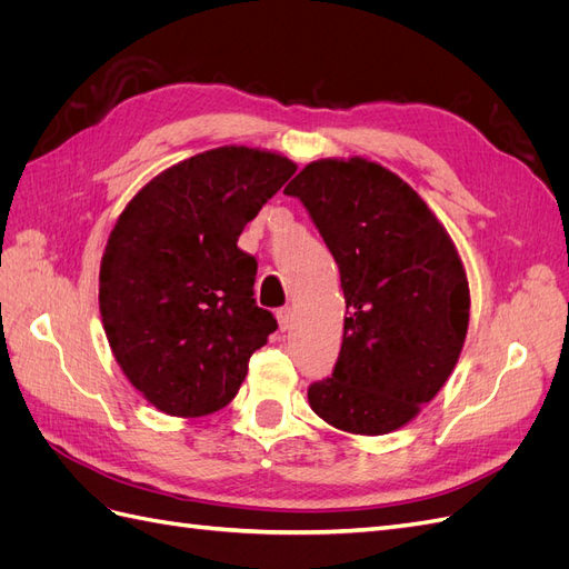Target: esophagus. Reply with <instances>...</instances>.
<instances>
[{
  "label": "esophagus",
  "mask_w": 569,
  "mask_h": 569,
  "mask_svg": "<svg viewBox=\"0 0 569 569\" xmlns=\"http://www.w3.org/2000/svg\"><path fill=\"white\" fill-rule=\"evenodd\" d=\"M274 316H278L280 330H282V332H287L289 327H291V320H295V313H291V308H289V306H284V308H280V311L274 313Z\"/></svg>",
  "instance_id": "obj_1"
}]
</instances>
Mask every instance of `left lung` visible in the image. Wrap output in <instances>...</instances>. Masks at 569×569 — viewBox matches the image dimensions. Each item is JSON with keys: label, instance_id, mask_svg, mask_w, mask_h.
Segmentation results:
<instances>
[{"label": "left lung", "instance_id": "obj_1", "mask_svg": "<svg viewBox=\"0 0 569 569\" xmlns=\"http://www.w3.org/2000/svg\"><path fill=\"white\" fill-rule=\"evenodd\" d=\"M284 192L311 213L347 299L335 372L308 403L341 432L389 435L458 363L470 322L458 249L416 189L368 159L313 161Z\"/></svg>", "mask_w": 569, "mask_h": 569}]
</instances>
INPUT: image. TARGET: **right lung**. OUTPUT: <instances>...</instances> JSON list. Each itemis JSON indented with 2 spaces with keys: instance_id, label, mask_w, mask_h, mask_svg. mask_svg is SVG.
<instances>
[{
  "instance_id": "obj_1",
  "label": "right lung",
  "mask_w": 569,
  "mask_h": 569,
  "mask_svg": "<svg viewBox=\"0 0 569 569\" xmlns=\"http://www.w3.org/2000/svg\"><path fill=\"white\" fill-rule=\"evenodd\" d=\"M295 173L282 153L218 147L163 170L118 216L99 268L101 322L130 385L168 416L226 408L278 330L237 239Z\"/></svg>"
}]
</instances>
